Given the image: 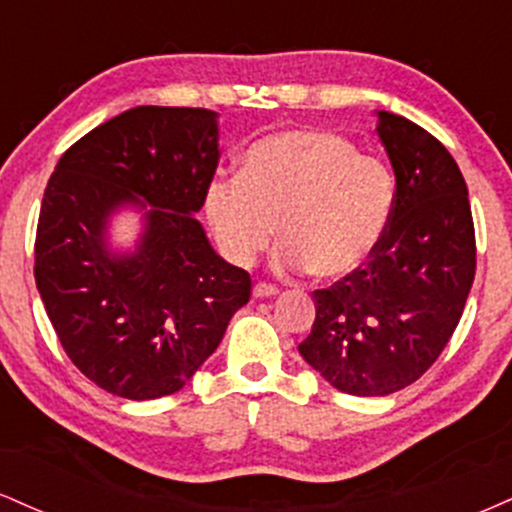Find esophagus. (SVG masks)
<instances>
[{
    "label": "esophagus",
    "instance_id": "obj_1",
    "mask_svg": "<svg viewBox=\"0 0 512 512\" xmlns=\"http://www.w3.org/2000/svg\"><path fill=\"white\" fill-rule=\"evenodd\" d=\"M279 293L274 284H255V289H252V296L255 298H272Z\"/></svg>",
    "mask_w": 512,
    "mask_h": 512
}]
</instances>
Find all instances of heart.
I'll use <instances>...</instances> for the list:
<instances>
[{
    "instance_id": "heart-1",
    "label": "heart",
    "mask_w": 512,
    "mask_h": 512,
    "mask_svg": "<svg viewBox=\"0 0 512 512\" xmlns=\"http://www.w3.org/2000/svg\"><path fill=\"white\" fill-rule=\"evenodd\" d=\"M392 202L395 180L383 161L356 154L337 134L289 129L252 144L240 175L209 182L204 216L236 267H252L276 231L284 240L276 269L342 279L378 250Z\"/></svg>"
}]
</instances>
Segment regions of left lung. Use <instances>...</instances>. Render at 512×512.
Listing matches in <instances>:
<instances>
[{"mask_svg": "<svg viewBox=\"0 0 512 512\" xmlns=\"http://www.w3.org/2000/svg\"><path fill=\"white\" fill-rule=\"evenodd\" d=\"M395 170L390 223L373 257L313 293L298 346L339 392L383 397L419 380L450 342L477 269L472 207L455 158L424 127L378 110Z\"/></svg>", "mask_w": 512, "mask_h": 512, "instance_id": "left-lung-1", "label": "left lung"}]
</instances>
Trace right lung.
Segmentation results:
<instances>
[{"instance_id": "right-lung-1", "label": "right lung", "mask_w": 512, "mask_h": 512, "mask_svg": "<svg viewBox=\"0 0 512 512\" xmlns=\"http://www.w3.org/2000/svg\"><path fill=\"white\" fill-rule=\"evenodd\" d=\"M216 166L219 113L139 105L69 146L50 175L35 286L74 366L117 397L182 390L250 301V274L195 219ZM122 208L143 214L129 253L107 233Z\"/></svg>"}]
</instances>
